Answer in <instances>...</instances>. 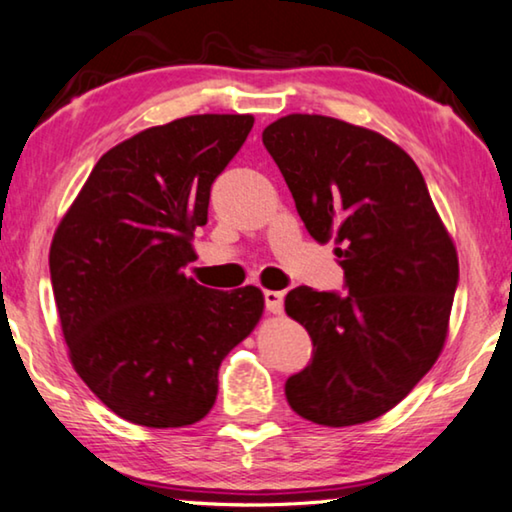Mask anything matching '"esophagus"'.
Wrapping results in <instances>:
<instances>
[{
  "label": "esophagus",
  "instance_id": "obj_1",
  "mask_svg": "<svg viewBox=\"0 0 512 512\" xmlns=\"http://www.w3.org/2000/svg\"><path fill=\"white\" fill-rule=\"evenodd\" d=\"M282 292H273V289H266L264 292V303H266V310L273 312V315H280L282 312Z\"/></svg>",
  "mask_w": 512,
  "mask_h": 512
}]
</instances>
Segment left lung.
<instances>
[{
    "label": "left lung",
    "mask_w": 512,
    "mask_h": 512,
    "mask_svg": "<svg viewBox=\"0 0 512 512\" xmlns=\"http://www.w3.org/2000/svg\"><path fill=\"white\" fill-rule=\"evenodd\" d=\"M262 142L305 230L333 241L347 294L296 287L287 315L312 358L285 381L289 407L317 425L368 423L393 409L444 347L457 253L414 160L368 128L287 114Z\"/></svg>",
    "instance_id": "obj_1"
}]
</instances>
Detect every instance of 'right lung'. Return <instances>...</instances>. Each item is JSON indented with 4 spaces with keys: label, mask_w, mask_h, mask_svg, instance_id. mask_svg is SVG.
Instances as JSON below:
<instances>
[{
    "label": "right lung",
    "mask_w": 512,
    "mask_h": 512,
    "mask_svg": "<svg viewBox=\"0 0 512 512\" xmlns=\"http://www.w3.org/2000/svg\"><path fill=\"white\" fill-rule=\"evenodd\" d=\"M253 114H195L112 147L94 165L50 248L71 363L114 414L144 427L202 421L223 358L250 335L264 296L197 285L195 227L211 183L243 147Z\"/></svg>",
    "instance_id": "obj_1"
}]
</instances>
